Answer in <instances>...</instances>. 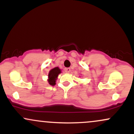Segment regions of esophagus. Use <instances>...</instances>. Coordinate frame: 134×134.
<instances>
[{
    "label": "esophagus",
    "instance_id": "obj_1",
    "mask_svg": "<svg viewBox=\"0 0 134 134\" xmlns=\"http://www.w3.org/2000/svg\"><path fill=\"white\" fill-rule=\"evenodd\" d=\"M65 72H66V73H70V68H65Z\"/></svg>",
    "mask_w": 134,
    "mask_h": 134
}]
</instances>
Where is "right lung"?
<instances>
[{
  "label": "right lung",
  "mask_w": 134,
  "mask_h": 134,
  "mask_svg": "<svg viewBox=\"0 0 134 134\" xmlns=\"http://www.w3.org/2000/svg\"><path fill=\"white\" fill-rule=\"evenodd\" d=\"M61 71L62 70L58 67H55L49 71L47 81L50 85L55 86L56 84V81L57 79L58 75L62 72Z\"/></svg>",
  "instance_id": "obj_1"
}]
</instances>
